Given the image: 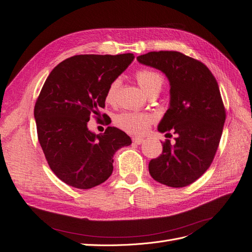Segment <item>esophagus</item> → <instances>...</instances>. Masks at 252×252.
<instances>
[{"instance_id": "obj_1", "label": "esophagus", "mask_w": 252, "mask_h": 252, "mask_svg": "<svg viewBox=\"0 0 252 252\" xmlns=\"http://www.w3.org/2000/svg\"><path fill=\"white\" fill-rule=\"evenodd\" d=\"M132 142H133L134 144H136V145H140V144H142V143L144 142V140H143L142 138H133V139H132Z\"/></svg>"}]
</instances>
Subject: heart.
I'll return each mask as SVG.
<instances>
[{
  "label": "heart",
  "instance_id": "heart-1",
  "mask_svg": "<svg viewBox=\"0 0 252 252\" xmlns=\"http://www.w3.org/2000/svg\"><path fill=\"white\" fill-rule=\"evenodd\" d=\"M135 79L139 86L146 94L151 91L161 89L163 85V77L157 71L150 69H141L135 73ZM119 86V81L116 80L110 83L105 94V101L107 103H113L116 100V94ZM152 122V118L149 114L138 112H122L114 118L116 124L122 130L133 135H142L146 133Z\"/></svg>",
  "mask_w": 252,
  "mask_h": 252
}]
</instances>
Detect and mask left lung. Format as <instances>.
Listing matches in <instances>:
<instances>
[{
  "instance_id": "left-lung-1",
  "label": "left lung",
  "mask_w": 252,
  "mask_h": 252,
  "mask_svg": "<svg viewBox=\"0 0 252 252\" xmlns=\"http://www.w3.org/2000/svg\"><path fill=\"white\" fill-rule=\"evenodd\" d=\"M136 60L168 79L169 107L158 130L178 135L174 144L163 143L149 173L167 186H188L209 168L222 136L226 112L218 82L207 66L178 51H151Z\"/></svg>"
}]
</instances>
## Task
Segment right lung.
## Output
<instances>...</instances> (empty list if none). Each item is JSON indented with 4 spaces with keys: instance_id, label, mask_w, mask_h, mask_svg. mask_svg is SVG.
Instances as JSON below:
<instances>
[{
    "instance_id": "add662e5",
    "label": "right lung",
    "mask_w": 252,
    "mask_h": 252,
    "mask_svg": "<svg viewBox=\"0 0 252 252\" xmlns=\"http://www.w3.org/2000/svg\"><path fill=\"white\" fill-rule=\"evenodd\" d=\"M133 60V53L74 56L45 81L34 106L37 138L51 170L67 185L89 189L102 184L112 173L114 154L131 144L117 127L95 134L87 123L100 114L110 83Z\"/></svg>"
}]
</instances>
